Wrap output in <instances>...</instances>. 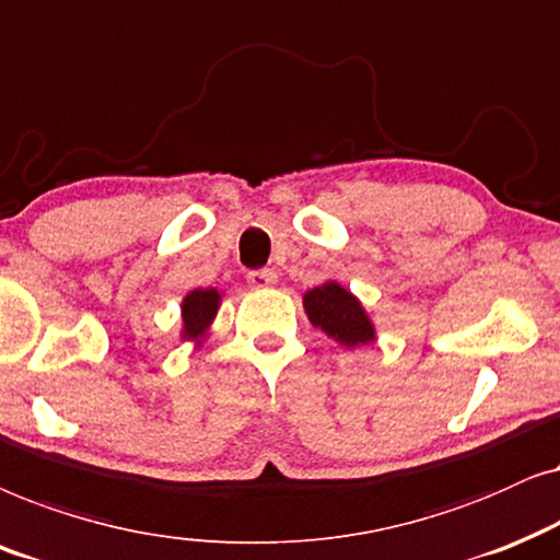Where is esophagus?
Wrapping results in <instances>:
<instances>
[{
    "mask_svg": "<svg viewBox=\"0 0 560 560\" xmlns=\"http://www.w3.org/2000/svg\"><path fill=\"white\" fill-rule=\"evenodd\" d=\"M276 281H279V273H276L273 268H258V271H250V273H248V284H250L253 289L276 287Z\"/></svg>",
    "mask_w": 560,
    "mask_h": 560,
    "instance_id": "esophagus-1",
    "label": "esophagus"
}]
</instances>
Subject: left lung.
<instances>
[{
    "label": "left lung",
    "instance_id": "left-lung-1",
    "mask_svg": "<svg viewBox=\"0 0 560 560\" xmlns=\"http://www.w3.org/2000/svg\"><path fill=\"white\" fill-rule=\"evenodd\" d=\"M304 312L310 323L319 327L327 338L346 348L369 346L376 340V327L371 323L369 312L338 281H325L304 294Z\"/></svg>",
    "mask_w": 560,
    "mask_h": 560
}]
</instances>
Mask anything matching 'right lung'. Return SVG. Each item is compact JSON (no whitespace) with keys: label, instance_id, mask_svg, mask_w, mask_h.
Returning a JSON list of instances; mask_svg holds the SVG:
<instances>
[{"label":"right lung","instance_id":"1","mask_svg":"<svg viewBox=\"0 0 560 560\" xmlns=\"http://www.w3.org/2000/svg\"><path fill=\"white\" fill-rule=\"evenodd\" d=\"M222 304V294L218 289H194L182 302V338L194 340L202 346V340L210 335V325L218 317Z\"/></svg>","mask_w":560,"mask_h":560}]
</instances>
